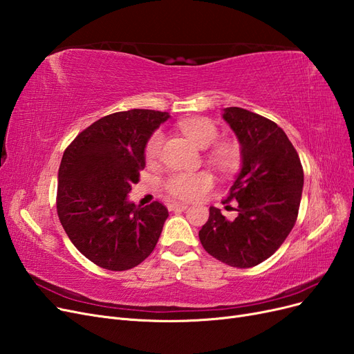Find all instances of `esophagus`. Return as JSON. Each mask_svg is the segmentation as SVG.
<instances>
[{
  "label": "esophagus",
  "instance_id": "esophagus-1",
  "mask_svg": "<svg viewBox=\"0 0 354 354\" xmlns=\"http://www.w3.org/2000/svg\"><path fill=\"white\" fill-rule=\"evenodd\" d=\"M168 208H169V211H185L187 208V205H186V203L173 202V203H169Z\"/></svg>",
  "mask_w": 354,
  "mask_h": 354
}]
</instances>
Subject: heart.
I'll return each instance as SVG.
<instances>
[{"mask_svg":"<svg viewBox=\"0 0 354 354\" xmlns=\"http://www.w3.org/2000/svg\"><path fill=\"white\" fill-rule=\"evenodd\" d=\"M180 128L183 133L190 138L192 142L198 145L202 149H208L212 145H216L218 140V130L209 120L205 118H189L180 122ZM164 143V133L158 130L155 131L145 149V156L147 162H153L160 153V147ZM214 158L221 165H230L233 156L218 149L214 153ZM212 186V176L208 173H186V171H177L171 174L164 183V187L169 196L180 201H190L199 196L202 192L208 190Z\"/></svg>","mask_w":354,"mask_h":354,"instance_id":"b5f03b06","label":"heart"}]
</instances>
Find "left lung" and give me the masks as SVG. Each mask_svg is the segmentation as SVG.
Wrapping results in <instances>:
<instances>
[{
  "mask_svg": "<svg viewBox=\"0 0 354 354\" xmlns=\"http://www.w3.org/2000/svg\"><path fill=\"white\" fill-rule=\"evenodd\" d=\"M241 145L242 165L223 203L238 202V217L227 220L209 207L199 239L221 263L248 269L283 243L297 221L304 173L285 131L267 118L242 108L223 109Z\"/></svg>",
  "mask_w": 354,
  "mask_h": 354,
  "instance_id": "obj_1",
  "label": "left lung"
}]
</instances>
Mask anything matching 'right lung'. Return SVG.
I'll list each match as a JSON object with an SVG mask.
<instances>
[{
	"label": "right lung",
	"instance_id": "right-lung-1",
	"mask_svg": "<svg viewBox=\"0 0 354 354\" xmlns=\"http://www.w3.org/2000/svg\"><path fill=\"white\" fill-rule=\"evenodd\" d=\"M168 112L131 109L100 118L68 146L59 168L57 216L77 250L103 269H133L155 250L168 209L128 201L145 149Z\"/></svg>",
	"mask_w": 354,
	"mask_h": 354
}]
</instances>
